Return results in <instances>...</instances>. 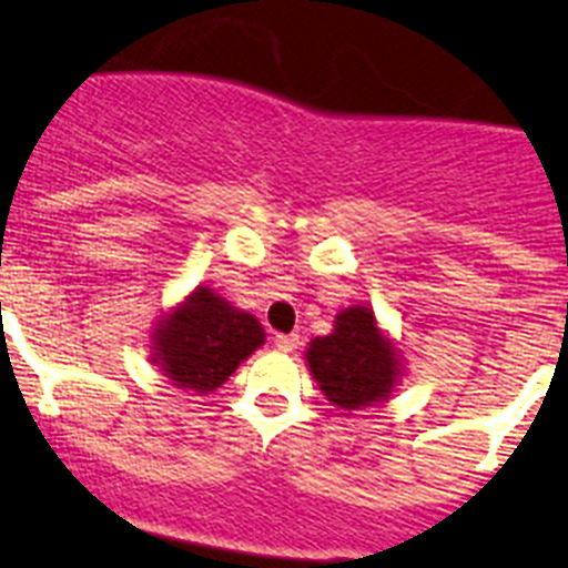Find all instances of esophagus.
I'll return each instance as SVG.
<instances>
[{
    "label": "esophagus",
    "mask_w": 568,
    "mask_h": 568,
    "mask_svg": "<svg viewBox=\"0 0 568 568\" xmlns=\"http://www.w3.org/2000/svg\"><path fill=\"white\" fill-rule=\"evenodd\" d=\"M296 344H300V336H296V333H277V336H274V347H277L280 353H291V349H296Z\"/></svg>",
    "instance_id": "1"
}]
</instances>
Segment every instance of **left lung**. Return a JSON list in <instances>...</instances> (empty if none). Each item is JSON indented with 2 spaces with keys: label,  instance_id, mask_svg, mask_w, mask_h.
<instances>
[{
  "label": "left lung",
  "instance_id": "left-lung-1",
  "mask_svg": "<svg viewBox=\"0 0 568 568\" xmlns=\"http://www.w3.org/2000/svg\"><path fill=\"white\" fill-rule=\"evenodd\" d=\"M305 362L327 400L347 412L384 404L400 378L395 344L367 305L344 308L333 333L308 344Z\"/></svg>",
  "mask_w": 568,
  "mask_h": 568
}]
</instances>
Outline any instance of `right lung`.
Here are the masks:
<instances>
[{
	"instance_id": "add662e5",
	"label": "right lung",
	"mask_w": 568,
	"mask_h": 568,
	"mask_svg": "<svg viewBox=\"0 0 568 568\" xmlns=\"http://www.w3.org/2000/svg\"><path fill=\"white\" fill-rule=\"evenodd\" d=\"M151 342L153 364L179 389L210 395L266 342V333L252 314L199 285L159 322Z\"/></svg>"
}]
</instances>
